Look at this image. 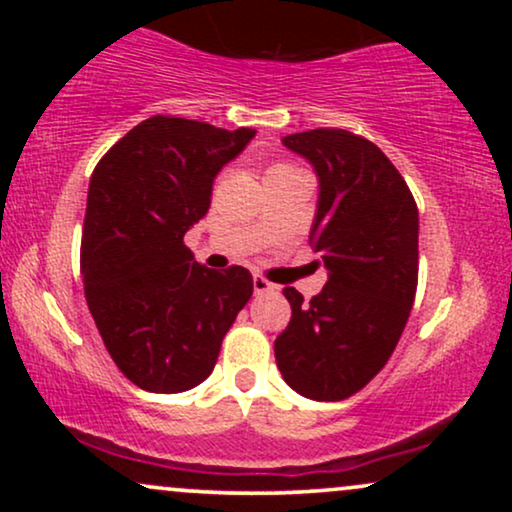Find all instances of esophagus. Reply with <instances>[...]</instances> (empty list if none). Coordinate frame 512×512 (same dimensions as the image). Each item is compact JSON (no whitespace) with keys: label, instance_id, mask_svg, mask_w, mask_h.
<instances>
[{"label":"esophagus","instance_id":"esophagus-1","mask_svg":"<svg viewBox=\"0 0 512 512\" xmlns=\"http://www.w3.org/2000/svg\"><path fill=\"white\" fill-rule=\"evenodd\" d=\"M252 289H255L257 296H262V293H274L276 286L272 284V281L264 279V276L255 274V276H252Z\"/></svg>","mask_w":512,"mask_h":512}]
</instances>
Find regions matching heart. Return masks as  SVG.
<instances>
[{
    "instance_id": "1",
    "label": "heart",
    "mask_w": 512,
    "mask_h": 512,
    "mask_svg": "<svg viewBox=\"0 0 512 512\" xmlns=\"http://www.w3.org/2000/svg\"><path fill=\"white\" fill-rule=\"evenodd\" d=\"M274 170H296V168H291V166H274L272 170H269V173H274Z\"/></svg>"
}]
</instances>
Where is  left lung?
<instances>
[{
    "label": "left lung",
    "instance_id": "8db88e82",
    "mask_svg": "<svg viewBox=\"0 0 512 512\" xmlns=\"http://www.w3.org/2000/svg\"><path fill=\"white\" fill-rule=\"evenodd\" d=\"M281 144L317 175L310 245L327 284L310 303L291 286V322L276 366L298 395L339 402L368 385L407 325L419 276V209L390 158L346 129H310Z\"/></svg>",
    "mask_w": 512,
    "mask_h": 512
}]
</instances>
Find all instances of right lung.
Here are the masks:
<instances>
[{"mask_svg": "<svg viewBox=\"0 0 512 512\" xmlns=\"http://www.w3.org/2000/svg\"><path fill=\"white\" fill-rule=\"evenodd\" d=\"M252 137L248 127L156 115L93 170L81 238L86 303L117 368L146 392L175 395L207 380L250 301L248 269H207L182 238Z\"/></svg>", "mask_w": 512, "mask_h": 512, "instance_id": "right-lung-1", "label": "right lung"}]
</instances>
